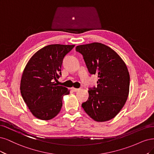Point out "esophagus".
<instances>
[{
    "label": "esophagus",
    "mask_w": 154,
    "mask_h": 154,
    "mask_svg": "<svg viewBox=\"0 0 154 154\" xmlns=\"http://www.w3.org/2000/svg\"><path fill=\"white\" fill-rule=\"evenodd\" d=\"M72 90L73 91L77 92V91L80 90V88H73H73H72Z\"/></svg>",
    "instance_id": "esophagus-1"
}]
</instances>
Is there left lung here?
I'll return each instance as SVG.
<instances>
[{"label": "left lung", "instance_id": "obj_1", "mask_svg": "<svg viewBox=\"0 0 154 154\" xmlns=\"http://www.w3.org/2000/svg\"><path fill=\"white\" fill-rule=\"evenodd\" d=\"M83 56L88 70L97 75V87L88 91V100L82 107L93 120H111L121 111L129 93L130 75L125 62L109 47L92 43L76 47Z\"/></svg>", "mask_w": 154, "mask_h": 154}]
</instances>
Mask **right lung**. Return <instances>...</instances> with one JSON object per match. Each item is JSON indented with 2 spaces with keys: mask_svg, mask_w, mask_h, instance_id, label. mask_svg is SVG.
I'll return each mask as SVG.
<instances>
[{
  "mask_svg": "<svg viewBox=\"0 0 154 154\" xmlns=\"http://www.w3.org/2000/svg\"><path fill=\"white\" fill-rule=\"evenodd\" d=\"M75 45H49L37 51L25 67L20 92L29 109L36 118L51 120L60 112L64 95L70 90L54 81L61 75L64 57Z\"/></svg>",
  "mask_w": 154,
  "mask_h": 154,
  "instance_id": "obj_1",
  "label": "right lung"
}]
</instances>
